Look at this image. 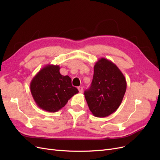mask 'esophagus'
I'll list each match as a JSON object with an SVG mask.
<instances>
[{
  "label": "esophagus",
  "mask_w": 160,
  "mask_h": 160,
  "mask_svg": "<svg viewBox=\"0 0 160 160\" xmlns=\"http://www.w3.org/2000/svg\"><path fill=\"white\" fill-rule=\"evenodd\" d=\"M78 90L79 91V93H82L83 89V88H82V87H78Z\"/></svg>",
  "instance_id": "1"
}]
</instances>
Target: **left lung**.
Returning a JSON list of instances; mask_svg holds the SVG:
<instances>
[{
    "label": "left lung",
    "mask_w": 160,
    "mask_h": 160,
    "mask_svg": "<svg viewBox=\"0 0 160 160\" xmlns=\"http://www.w3.org/2000/svg\"><path fill=\"white\" fill-rule=\"evenodd\" d=\"M126 88V80L117 65L101 58L94 65L90 88L84 93L89 110L95 117H108L119 107Z\"/></svg>",
    "instance_id": "8db88e82"
}]
</instances>
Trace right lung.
I'll return each mask as SVG.
<instances>
[{
	"instance_id": "1",
	"label": "right lung",
	"mask_w": 160,
	"mask_h": 160,
	"mask_svg": "<svg viewBox=\"0 0 160 160\" xmlns=\"http://www.w3.org/2000/svg\"><path fill=\"white\" fill-rule=\"evenodd\" d=\"M59 65H47L33 77L31 92L36 104L41 109L56 112L68 102L79 91L71 84L68 75H62Z\"/></svg>"
}]
</instances>
